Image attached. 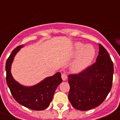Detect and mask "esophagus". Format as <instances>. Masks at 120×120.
Masks as SVG:
<instances>
[{"label": "esophagus", "mask_w": 120, "mask_h": 120, "mask_svg": "<svg viewBox=\"0 0 120 120\" xmlns=\"http://www.w3.org/2000/svg\"><path fill=\"white\" fill-rule=\"evenodd\" d=\"M61 77H62V79L63 80H66L67 79V75L65 73H63L61 75Z\"/></svg>", "instance_id": "1"}]
</instances>
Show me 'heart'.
Masks as SVG:
<instances>
[{"mask_svg": "<svg viewBox=\"0 0 120 120\" xmlns=\"http://www.w3.org/2000/svg\"><path fill=\"white\" fill-rule=\"evenodd\" d=\"M73 54L77 56L72 64V69L75 71H80L91 63L96 55V50L91 44L85 45L77 42L74 44Z\"/></svg>", "mask_w": 120, "mask_h": 120, "instance_id": "heart-1", "label": "heart"}]
</instances>
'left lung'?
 Here are the masks:
<instances>
[{"label": "left lung", "instance_id": "8db88e82", "mask_svg": "<svg viewBox=\"0 0 120 120\" xmlns=\"http://www.w3.org/2000/svg\"><path fill=\"white\" fill-rule=\"evenodd\" d=\"M96 62L76 75H70L68 99L75 109L88 111L98 106L112 88L114 64L109 55L99 44Z\"/></svg>", "mask_w": 120, "mask_h": 120}]
</instances>
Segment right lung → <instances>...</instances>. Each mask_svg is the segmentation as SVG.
<instances>
[{"instance_id":"obj_1","label":"right lung","mask_w":120,"mask_h":120,"mask_svg":"<svg viewBox=\"0 0 120 120\" xmlns=\"http://www.w3.org/2000/svg\"><path fill=\"white\" fill-rule=\"evenodd\" d=\"M23 45L14 49L6 61V82L14 98L19 104L32 110L42 111L50 105L55 90L62 82L61 74L58 72L32 86H24L18 83L11 73V67L14 58Z\"/></svg>"}]
</instances>
